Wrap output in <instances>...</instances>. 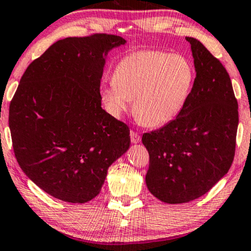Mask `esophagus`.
Wrapping results in <instances>:
<instances>
[{
	"mask_svg": "<svg viewBox=\"0 0 251 251\" xmlns=\"http://www.w3.org/2000/svg\"><path fill=\"white\" fill-rule=\"evenodd\" d=\"M130 139H131V143L136 144V143L141 142V135H139L137 131H133V130H131V131H130Z\"/></svg>",
	"mask_w": 251,
	"mask_h": 251,
	"instance_id": "1",
	"label": "esophagus"
}]
</instances>
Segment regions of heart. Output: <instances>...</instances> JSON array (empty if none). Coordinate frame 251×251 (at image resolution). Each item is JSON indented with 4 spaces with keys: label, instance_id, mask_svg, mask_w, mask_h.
Returning a JSON list of instances; mask_svg holds the SVG:
<instances>
[{
    "label": "heart",
    "instance_id": "heart-1",
    "mask_svg": "<svg viewBox=\"0 0 251 251\" xmlns=\"http://www.w3.org/2000/svg\"><path fill=\"white\" fill-rule=\"evenodd\" d=\"M193 64L181 54L139 50L126 55L113 73V83L102 87L101 98L114 116L128 109L146 126H164L187 105L194 86Z\"/></svg>",
    "mask_w": 251,
    "mask_h": 251
}]
</instances>
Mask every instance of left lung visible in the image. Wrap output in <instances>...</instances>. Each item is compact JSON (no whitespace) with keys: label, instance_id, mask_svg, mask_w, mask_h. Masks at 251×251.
I'll use <instances>...</instances> for the list:
<instances>
[{"label":"left lung","instance_id":"1","mask_svg":"<svg viewBox=\"0 0 251 251\" xmlns=\"http://www.w3.org/2000/svg\"><path fill=\"white\" fill-rule=\"evenodd\" d=\"M196 78L187 105L174 120L145 132L150 193L168 204L206 194L232 166L239 125L237 100L229 75L201 41L187 37Z\"/></svg>","mask_w":251,"mask_h":251}]
</instances>
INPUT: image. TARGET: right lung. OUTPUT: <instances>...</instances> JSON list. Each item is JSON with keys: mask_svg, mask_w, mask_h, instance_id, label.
Here are the masks:
<instances>
[{"mask_svg": "<svg viewBox=\"0 0 251 251\" xmlns=\"http://www.w3.org/2000/svg\"><path fill=\"white\" fill-rule=\"evenodd\" d=\"M119 35L66 38L32 62L9 107L12 146L26 176L68 203L97 196L130 146L129 126L101 108L105 57Z\"/></svg>", "mask_w": 251, "mask_h": 251, "instance_id": "add662e5", "label": "right lung"}]
</instances>
